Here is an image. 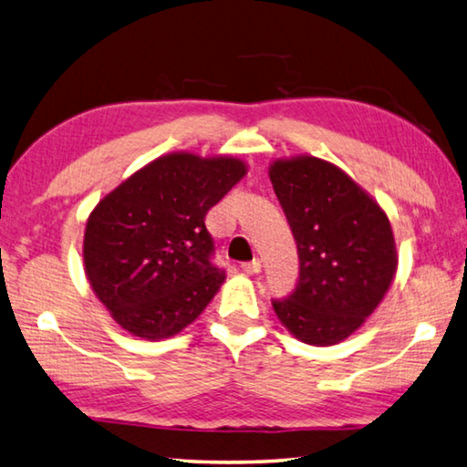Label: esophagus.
<instances>
[{
    "mask_svg": "<svg viewBox=\"0 0 467 467\" xmlns=\"http://www.w3.org/2000/svg\"><path fill=\"white\" fill-rule=\"evenodd\" d=\"M241 269L244 271V274H259V271H261V261L259 259L244 261V263H241Z\"/></svg>",
    "mask_w": 467,
    "mask_h": 467,
    "instance_id": "esophagus-1",
    "label": "esophagus"
}]
</instances>
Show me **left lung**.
Here are the masks:
<instances>
[{
    "mask_svg": "<svg viewBox=\"0 0 467 467\" xmlns=\"http://www.w3.org/2000/svg\"><path fill=\"white\" fill-rule=\"evenodd\" d=\"M269 180L298 244L300 277L277 318L308 345H335L355 333L396 274L389 220L341 169L317 157L275 161Z\"/></svg>",
    "mask_w": 467,
    "mask_h": 467,
    "instance_id": "left-lung-1",
    "label": "left lung"
}]
</instances>
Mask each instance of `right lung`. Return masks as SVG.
Listing matches in <instances>:
<instances>
[{
    "label": "right lung",
    "mask_w": 467,
    "mask_h": 467,
    "mask_svg": "<svg viewBox=\"0 0 467 467\" xmlns=\"http://www.w3.org/2000/svg\"><path fill=\"white\" fill-rule=\"evenodd\" d=\"M244 173L239 159L173 152L99 202L88 220L83 261L118 325L159 341L202 315L224 282L204 220Z\"/></svg>",
    "instance_id": "right-lung-1"
}]
</instances>
